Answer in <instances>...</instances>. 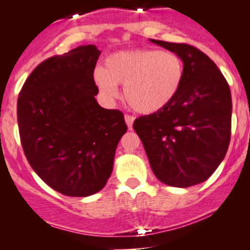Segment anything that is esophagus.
<instances>
[{
	"label": "esophagus",
	"mask_w": 250,
	"mask_h": 250,
	"mask_svg": "<svg viewBox=\"0 0 250 250\" xmlns=\"http://www.w3.org/2000/svg\"><path fill=\"white\" fill-rule=\"evenodd\" d=\"M134 116H131V115H125V123H126L127 127H129L130 130L132 129V123H134Z\"/></svg>",
	"instance_id": "34e87169"
}]
</instances>
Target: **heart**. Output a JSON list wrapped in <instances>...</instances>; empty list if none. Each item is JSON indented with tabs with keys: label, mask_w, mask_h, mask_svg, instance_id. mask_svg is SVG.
Wrapping results in <instances>:
<instances>
[{
	"label": "heart",
	"mask_w": 250,
	"mask_h": 250,
	"mask_svg": "<svg viewBox=\"0 0 250 250\" xmlns=\"http://www.w3.org/2000/svg\"><path fill=\"white\" fill-rule=\"evenodd\" d=\"M94 77L106 98H116L118 85H125L124 95L132 109L154 114L178 95L184 79V62L171 51H119L106 59L105 68L95 70Z\"/></svg>",
	"instance_id": "heart-1"
}]
</instances>
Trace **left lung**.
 <instances>
[{
  "mask_svg": "<svg viewBox=\"0 0 250 250\" xmlns=\"http://www.w3.org/2000/svg\"><path fill=\"white\" fill-rule=\"evenodd\" d=\"M150 41L182 57L184 79L169 105L138 118L132 127L161 183L193 187L205 182L225 158L230 143V89L214 61L194 46Z\"/></svg>",
  "mask_w": 250,
  "mask_h": 250,
  "instance_id": "left-lung-1",
  "label": "left lung"
}]
</instances>
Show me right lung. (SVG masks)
Listing matches in <instances>:
<instances>
[{
  "label": "right lung",
  "mask_w": 250,
  "mask_h": 250,
  "mask_svg": "<svg viewBox=\"0 0 250 250\" xmlns=\"http://www.w3.org/2000/svg\"><path fill=\"white\" fill-rule=\"evenodd\" d=\"M100 51L80 46L40 63L22 86L17 123L26 158L54 190L89 196L105 187L127 126L101 107L94 70Z\"/></svg>",
  "instance_id": "1"
}]
</instances>
